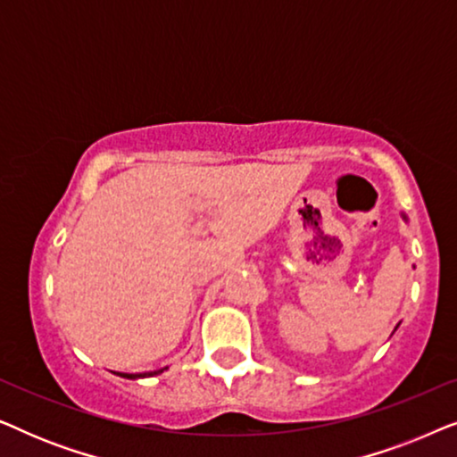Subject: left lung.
Segmentation results:
<instances>
[{
	"label": "left lung",
	"instance_id": "8db88e82",
	"mask_svg": "<svg viewBox=\"0 0 457 457\" xmlns=\"http://www.w3.org/2000/svg\"><path fill=\"white\" fill-rule=\"evenodd\" d=\"M403 220H405V216H403Z\"/></svg>",
	"mask_w": 457,
	"mask_h": 457
}]
</instances>
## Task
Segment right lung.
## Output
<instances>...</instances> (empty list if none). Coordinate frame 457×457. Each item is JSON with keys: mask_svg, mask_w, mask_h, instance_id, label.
Masks as SVG:
<instances>
[{"mask_svg": "<svg viewBox=\"0 0 457 457\" xmlns=\"http://www.w3.org/2000/svg\"><path fill=\"white\" fill-rule=\"evenodd\" d=\"M166 368H162V370H154V372H143V374H127V372H116V374L122 378H143V377H155V374H160Z\"/></svg>", "mask_w": 457, "mask_h": 457, "instance_id": "obj_1", "label": "right lung"}]
</instances>
